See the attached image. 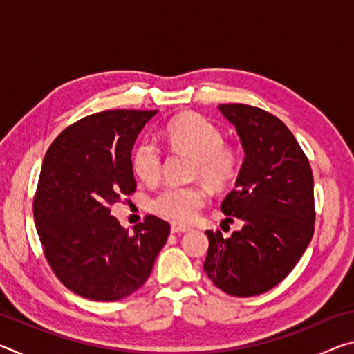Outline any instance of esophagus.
Masks as SVG:
<instances>
[{"mask_svg":"<svg viewBox=\"0 0 354 354\" xmlns=\"http://www.w3.org/2000/svg\"><path fill=\"white\" fill-rule=\"evenodd\" d=\"M189 230H190V227L185 226V225H179V223H171L170 225L171 234H179V232H185V231H189Z\"/></svg>","mask_w":354,"mask_h":354,"instance_id":"obj_1","label":"esophagus"}]
</instances>
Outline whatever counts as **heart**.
Instances as JSON below:
<instances>
[{"instance_id": "heart-1", "label": "heart", "mask_w": 354, "mask_h": 354, "mask_svg": "<svg viewBox=\"0 0 354 354\" xmlns=\"http://www.w3.org/2000/svg\"><path fill=\"white\" fill-rule=\"evenodd\" d=\"M165 139L179 153L195 159V175L215 189L225 187L239 170L236 151L225 145L221 131L198 113H181L167 124ZM162 149L151 139L137 143L131 165L143 183L156 184L162 175ZM207 198L201 185H167L151 201V209L175 221H190L196 217Z\"/></svg>"}]
</instances>
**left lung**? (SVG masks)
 Masks as SVG:
<instances>
[{
  "label": "left lung",
  "mask_w": 354,
  "mask_h": 354,
  "mask_svg": "<svg viewBox=\"0 0 354 354\" xmlns=\"http://www.w3.org/2000/svg\"><path fill=\"white\" fill-rule=\"evenodd\" d=\"M236 128L245 158L221 212L242 227L230 237L206 231L205 272L232 297L259 295L279 284L314 234V179L309 160L289 128L247 104H220Z\"/></svg>",
  "instance_id": "obj_1"
}]
</instances>
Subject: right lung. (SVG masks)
<instances>
[{"mask_svg":"<svg viewBox=\"0 0 354 354\" xmlns=\"http://www.w3.org/2000/svg\"><path fill=\"white\" fill-rule=\"evenodd\" d=\"M158 111H106L71 124L41 164L34 221L61 283L84 298L117 301L145 284L170 225L154 215L134 231L111 206L136 190L131 151Z\"/></svg>","mask_w":354,"mask_h":354,"instance_id":"right-lung-1","label":"right lung"}]
</instances>
